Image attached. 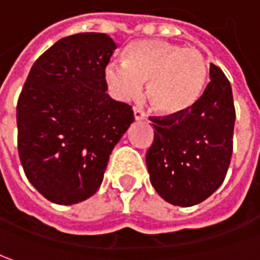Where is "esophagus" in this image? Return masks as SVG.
I'll list each match as a JSON object with an SVG mask.
<instances>
[{
  "mask_svg": "<svg viewBox=\"0 0 260 260\" xmlns=\"http://www.w3.org/2000/svg\"><path fill=\"white\" fill-rule=\"evenodd\" d=\"M134 118L135 120H142V119H145V113L140 108H134Z\"/></svg>",
  "mask_w": 260,
  "mask_h": 260,
  "instance_id": "34e87169",
  "label": "esophagus"
}]
</instances>
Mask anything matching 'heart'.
<instances>
[{
	"label": "heart",
	"instance_id": "1",
	"mask_svg": "<svg viewBox=\"0 0 260 260\" xmlns=\"http://www.w3.org/2000/svg\"><path fill=\"white\" fill-rule=\"evenodd\" d=\"M209 74L207 56L198 48H183L164 40H140L125 51V63L110 61L105 80L112 94L123 102L145 97L160 115H176L201 97Z\"/></svg>",
	"mask_w": 260,
	"mask_h": 260
}]
</instances>
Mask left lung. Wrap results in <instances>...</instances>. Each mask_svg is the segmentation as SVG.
<instances>
[{
  "instance_id": "8db88e82",
  "label": "left lung",
  "mask_w": 260,
  "mask_h": 260,
  "mask_svg": "<svg viewBox=\"0 0 260 260\" xmlns=\"http://www.w3.org/2000/svg\"><path fill=\"white\" fill-rule=\"evenodd\" d=\"M208 85L180 113L151 116L154 141L145 160L151 185L164 201L192 207L224 182L233 154L236 109L230 81L209 65Z\"/></svg>"
}]
</instances>
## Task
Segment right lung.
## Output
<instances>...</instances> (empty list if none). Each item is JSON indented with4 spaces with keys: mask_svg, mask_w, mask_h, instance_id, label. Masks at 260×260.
<instances>
[{
    "mask_svg": "<svg viewBox=\"0 0 260 260\" xmlns=\"http://www.w3.org/2000/svg\"><path fill=\"white\" fill-rule=\"evenodd\" d=\"M116 43L105 33L58 40L33 63L17 102L18 157L46 199L73 205L94 195L132 108L106 93Z\"/></svg>",
    "mask_w": 260,
    "mask_h": 260,
    "instance_id": "obj_1",
    "label": "right lung"
}]
</instances>
